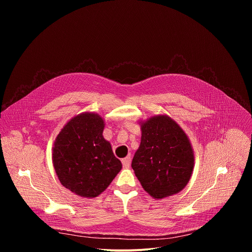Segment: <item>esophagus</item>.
Returning <instances> with one entry per match:
<instances>
[{"label": "esophagus", "instance_id": "34e87169", "mask_svg": "<svg viewBox=\"0 0 252 252\" xmlns=\"http://www.w3.org/2000/svg\"><path fill=\"white\" fill-rule=\"evenodd\" d=\"M122 163H123L124 168H128L129 165H130V157L127 156L126 158H123V159H122Z\"/></svg>", "mask_w": 252, "mask_h": 252}]
</instances>
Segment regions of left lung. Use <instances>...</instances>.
I'll list each match as a JSON object with an SVG mask.
<instances>
[{
  "instance_id": "left-lung-1",
  "label": "left lung",
  "mask_w": 252,
  "mask_h": 252,
  "mask_svg": "<svg viewBox=\"0 0 252 252\" xmlns=\"http://www.w3.org/2000/svg\"><path fill=\"white\" fill-rule=\"evenodd\" d=\"M140 145L131 167L142 189L156 199L182 191L194 166L191 142L179 125L167 115L139 121Z\"/></svg>"
}]
</instances>
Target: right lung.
I'll list each match as a JSON object with an SVG mask.
<instances>
[{"label": "right lung", "mask_w": 252, "mask_h": 252, "mask_svg": "<svg viewBox=\"0 0 252 252\" xmlns=\"http://www.w3.org/2000/svg\"><path fill=\"white\" fill-rule=\"evenodd\" d=\"M103 128L98 114L85 112L71 118L54 142L52 159L59 181L82 197L99 195L123 166L104 139Z\"/></svg>", "instance_id": "right-lung-1"}]
</instances>
